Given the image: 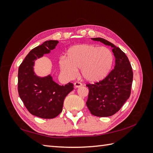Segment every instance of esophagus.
<instances>
[{
	"instance_id": "obj_1",
	"label": "esophagus",
	"mask_w": 153,
	"mask_h": 153,
	"mask_svg": "<svg viewBox=\"0 0 153 153\" xmlns=\"http://www.w3.org/2000/svg\"><path fill=\"white\" fill-rule=\"evenodd\" d=\"M82 85H83L82 83H80V82H75V83H74V86L76 87V88H77V87H82Z\"/></svg>"
}]
</instances>
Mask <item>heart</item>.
I'll return each instance as SVG.
<instances>
[{
    "mask_svg": "<svg viewBox=\"0 0 153 153\" xmlns=\"http://www.w3.org/2000/svg\"><path fill=\"white\" fill-rule=\"evenodd\" d=\"M114 55L108 48L92 44L75 45L67 51L66 57L59 60L60 69L68 77L76 76L81 68L83 78L89 82L105 79L111 70Z\"/></svg>",
    "mask_w": 153,
    "mask_h": 153,
    "instance_id": "obj_1",
    "label": "heart"
}]
</instances>
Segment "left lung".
Here are the masks:
<instances>
[{
  "mask_svg": "<svg viewBox=\"0 0 153 153\" xmlns=\"http://www.w3.org/2000/svg\"><path fill=\"white\" fill-rule=\"evenodd\" d=\"M92 39L111 47L116 60L114 68L105 79L93 84H87L89 94L86 105L94 116H111L119 111L130 96L132 68L128 58L120 48L102 38Z\"/></svg>",
  "mask_w": 153,
  "mask_h": 153,
  "instance_id": "8db88e82",
  "label": "left lung"
}]
</instances>
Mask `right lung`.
Returning a JSON list of instances; mask_svg holds the SVG:
<instances>
[{"mask_svg": "<svg viewBox=\"0 0 153 153\" xmlns=\"http://www.w3.org/2000/svg\"><path fill=\"white\" fill-rule=\"evenodd\" d=\"M58 43L50 40L33 48L19 65L18 90L25 108L31 114L45 119L56 117L62 110L65 97L74 89V84L59 85L51 76L37 77L33 71L34 61L49 53Z\"/></svg>", "mask_w": 153, "mask_h": 153, "instance_id": "obj_1", "label": "right lung"}]
</instances>
